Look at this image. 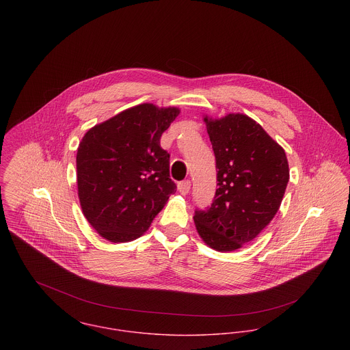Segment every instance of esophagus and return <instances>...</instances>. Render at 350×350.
<instances>
[{
  "label": "esophagus",
  "mask_w": 350,
  "mask_h": 350,
  "mask_svg": "<svg viewBox=\"0 0 350 350\" xmlns=\"http://www.w3.org/2000/svg\"><path fill=\"white\" fill-rule=\"evenodd\" d=\"M190 187H191V182L189 179L187 180H182V182L178 183V190L183 196H186L190 191Z\"/></svg>",
  "instance_id": "esophagus-1"
}]
</instances>
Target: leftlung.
I'll use <instances>...</instances> for the list:
<instances>
[{"instance_id": "1", "label": "left lung", "mask_w": 350, "mask_h": 350, "mask_svg": "<svg viewBox=\"0 0 350 350\" xmlns=\"http://www.w3.org/2000/svg\"><path fill=\"white\" fill-rule=\"evenodd\" d=\"M217 190L210 207L196 208L202 240L219 252L239 250L275 217L288 179L284 150L248 116L207 120Z\"/></svg>"}]
</instances>
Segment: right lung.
<instances>
[{"mask_svg":"<svg viewBox=\"0 0 350 350\" xmlns=\"http://www.w3.org/2000/svg\"><path fill=\"white\" fill-rule=\"evenodd\" d=\"M179 109L143 103L92 128L77 152L78 196L90 225L111 243L148 230L176 185L160 137Z\"/></svg>","mask_w":350,"mask_h":350,"instance_id":"obj_1","label":"right lung"}]
</instances>
